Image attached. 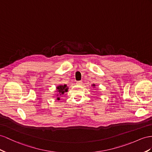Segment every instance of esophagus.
<instances>
[{"label":"esophagus","mask_w":152,"mask_h":152,"mask_svg":"<svg viewBox=\"0 0 152 152\" xmlns=\"http://www.w3.org/2000/svg\"><path fill=\"white\" fill-rule=\"evenodd\" d=\"M82 81H77V82H76V84L77 85H82Z\"/></svg>","instance_id":"34e87169"}]
</instances>
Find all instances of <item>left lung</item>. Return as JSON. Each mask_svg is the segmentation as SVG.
Wrapping results in <instances>:
<instances>
[{
    "label": "left lung",
    "mask_w": 152,
    "mask_h": 152,
    "mask_svg": "<svg viewBox=\"0 0 152 152\" xmlns=\"http://www.w3.org/2000/svg\"><path fill=\"white\" fill-rule=\"evenodd\" d=\"M93 86H95V85H93Z\"/></svg>",
    "instance_id": "1"
}]
</instances>
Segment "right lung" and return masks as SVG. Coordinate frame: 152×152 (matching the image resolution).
Instances as JSON below:
<instances>
[{
    "label": "right lung",
    "instance_id": "1",
    "mask_svg": "<svg viewBox=\"0 0 152 152\" xmlns=\"http://www.w3.org/2000/svg\"><path fill=\"white\" fill-rule=\"evenodd\" d=\"M57 89V91L59 92V94H57V96H59V95H61V94H64L65 92H67L68 91V87H67V85H59V86H58L56 87ZM58 100H60V98L59 97H58L57 98Z\"/></svg>",
    "mask_w": 152,
    "mask_h": 152
}]
</instances>
